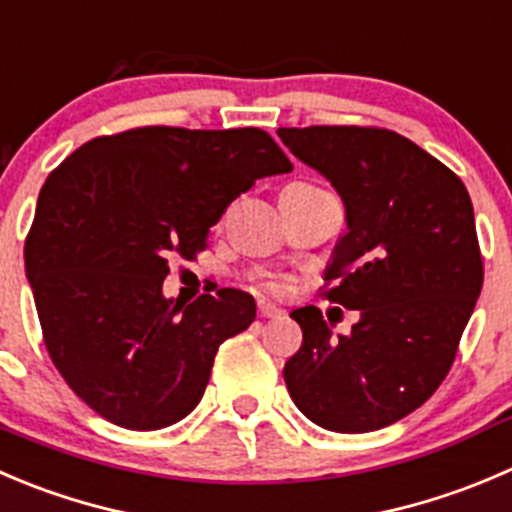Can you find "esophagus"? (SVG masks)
<instances>
[{
  "mask_svg": "<svg viewBox=\"0 0 512 512\" xmlns=\"http://www.w3.org/2000/svg\"><path fill=\"white\" fill-rule=\"evenodd\" d=\"M257 312H260V317H265V320H277V317H282L280 307L270 305V302H260V305H257Z\"/></svg>",
  "mask_w": 512,
  "mask_h": 512,
  "instance_id": "1",
  "label": "esophagus"
}]
</instances>
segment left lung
Masks as SVG:
<instances>
[{
  "instance_id": "8db88e82",
  "label": "left lung",
  "mask_w": 512,
  "mask_h": 512,
  "mask_svg": "<svg viewBox=\"0 0 512 512\" xmlns=\"http://www.w3.org/2000/svg\"><path fill=\"white\" fill-rule=\"evenodd\" d=\"M277 135L345 202L325 297L360 310L337 340L315 305L290 312L302 347L282 370L287 390L320 428L380 430L418 410L453 365L483 287L473 202L453 170L398 132L317 124Z\"/></svg>"
}]
</instances>
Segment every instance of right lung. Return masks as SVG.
Masks as SVG:
<instances>
[{
	"label": "right lung",
	"instance_id": "right-lung-1",
	"mask_svg": "<svg viewBox=\"0 0 512 512\" xmlns=\"http://www.w3.org/2000/svg\"><path fill=\"white\" fill-rule=\"evenodd\" d=\"M290 170L257 127H137L94 137L47 177L24 267L49 357L94 413L160 430L197 408L255 300L232 287L167 300L170 260H195L235 197Z\"/></svg>",
	"mask_w": 512,
	"mask_h": 512
}]
</instances>
